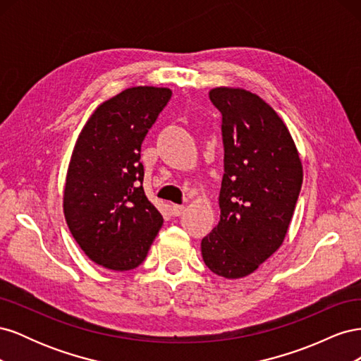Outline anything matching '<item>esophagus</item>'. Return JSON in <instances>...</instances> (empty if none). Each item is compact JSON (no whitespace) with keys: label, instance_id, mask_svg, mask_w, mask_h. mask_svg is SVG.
Wrapping results in <instances>:
<instances>
[{"label":"esophagus","instance_id":"obj_1","mask_svg":"<svg viewBox=\"0 0 361 361\" xmlns=\"http://www.w3.org/2000/svg\"><path fill=\"white\" fill-rule=\"evenodd\" d=\"M185 212V206H182V204H173L171 206V214L174 215V216H179V215H182Z\"/></svg>","mask_w":361,"mask_h":361}]
</instances>
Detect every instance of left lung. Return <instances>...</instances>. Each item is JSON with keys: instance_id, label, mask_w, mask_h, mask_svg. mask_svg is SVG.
Masks as SVG:
<instances>
[{"instance_id": "8db88e82", "label": "left lung", "mask_w": 361, "mask_h": 361, "mask_svg": "<svg viewBox=\"0 0 361 361\" xmlns=\"http://www.w3.org/2000/svg\"><path fill=\"white\" fill-rule=\"evenodd\" d=\"M209 99L223 116L224 174L220 221L202 239V256L214 274L241 279L285 241L302 166L289 129L257 94L215 87Z\"/></svg>"}]
</instances>
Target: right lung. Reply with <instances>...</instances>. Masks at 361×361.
Listing matches in <instances>:
<instances>
[{"label": "right lung", "instance_id": "1", "mask_svg": "<svg viewBox=\"0 0 361 361\" xmlns=\"http://www.w3.org/2000/svg\"><path fill=\"white\" fill-rule=\"evenodd\" d=\"M171 97L166 87H130L96 108L76 140L63 192L64 218L94 264H143L162 215L143 190L141 143Z\"/></svg>", "mask_w": 361, "mask_h": 361}]
</instances>
